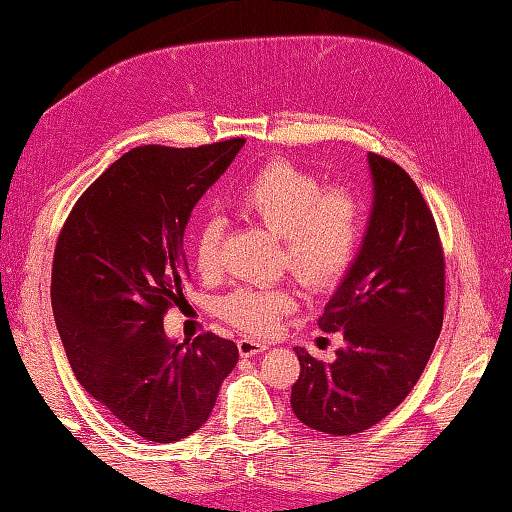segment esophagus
Here are the masks:
<instances>
[{"label":"esophagus","instance_id":"esophagus-1","mask_svg":"<svg viewBox=\"0 0 512 512\" xmlns=\"http://www.w3.org/2000/svg\"><path fill=\"white\" fill-rule=\"evenodd\" d=\"M237 348H239V355H242V357H255L259 353H264L268 346L264 342H257V339H253V337H242L237 342Z\"/></svg>","mask_w":512,"mask_h":512}]
</instances>
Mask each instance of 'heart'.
<instances>
[{"label": "heart", "mask_w": 512, "mask_h": 512, "mask_svg": "<svg viewBox=\"0 0 512 512\" xmlns=\"http://www.w3.org/2000/svg\"><path fill=\"white\" fill-rule=\"evenodd\" d=\"M246 222L282 237L284 264L313 290L342 282L362 242V210L344 188H322L315 175L288 162H270L235 197ZM222 228L202 226L195 242V264L202 275L219 266ZM297 308L293 286H246L226 295L222 315L239 330L266 335L279 319Z\"/></svg>", "instance_id": "1"}]
</instances>
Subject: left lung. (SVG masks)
<instances>
[{
	"mask_svg": "<svg viewBox=\"0 0 512 512\" xmlns=\"http://www.w3.org/2000/svg\"><path fill=\"white\" fill-rule=\"evenodd\" d=\"M373 210L362 248L319 317L344 348L324 364L295 348L290 406L326 435H355L413 390L444 324V250L433 213L402 166L368 153Z\"/></svg>",
	"mask_w": 512,
	"mask_h": 512,
	"instance_id": "obj_1",
	"label": "left lung"
}]
</instances>
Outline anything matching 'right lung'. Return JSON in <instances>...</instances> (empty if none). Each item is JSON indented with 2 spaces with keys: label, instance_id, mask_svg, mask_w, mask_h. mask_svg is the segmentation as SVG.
Here are the masks:
<instances>
[{
  "label": "right lung",
  "instance_id": "right-lung-1",
  "mask_svg": "<svg viewBox=\"0 0 512 512\" xmlns=\"http://www.w3.org/2000/svg\"><path fill=\"white\" fill-rule=\"evenodd\" d=\"M244 142L128 150L84 190L57 239L50 302L70 368L148 442L202 428L239 359L215 333L173 342L164 315L184 302L190 213Z\"/></svg>",
  "mask_w": 512,
  "mask_h": 512
}]
</instances>
